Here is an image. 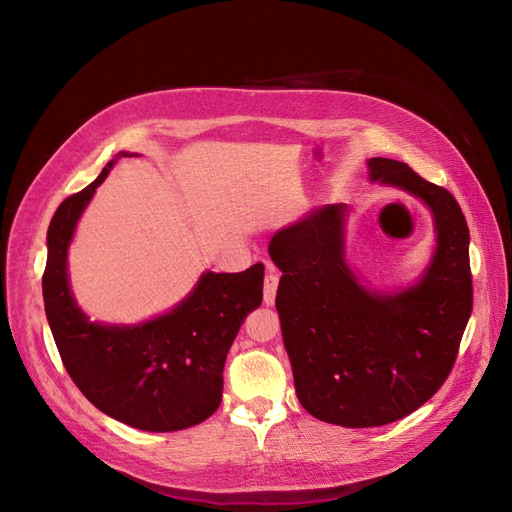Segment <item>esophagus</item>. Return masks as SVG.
<instances>
[{"mask_svg": "<svg viewBox=\"0 0 512 512\" xmlns=\"http://www.w3.org/2000/svg\"><path fill=\"white\" fill-rule=\"evenodd\" d=\"M277 284H280V275L275 273V269L273 267H269V273L265 275V303L267 305H273V301H275V292H277Z\"/></svg>", "mask_w": 512, "mask_h": 512, "instance_id": "34e87169", "label": "esophagus"}]
</instances>
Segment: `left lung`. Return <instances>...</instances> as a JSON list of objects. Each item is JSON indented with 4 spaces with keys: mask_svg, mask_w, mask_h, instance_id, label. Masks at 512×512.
Returning <instances> with one entry per match:
<instances>
[{
    "mask_svg": "<svg viewBox=\"0 0 512 512\" xmlns=\"http://www.w3.org/2000/svg\"><path fill=\"white\" fill-rule=\"evenodd\" d=\"M369 179L423 198L438 250L423 280L369 292L344 260L346 205H324L269 243L284 273L275 307L301 406L342 427L399 421L451 374L472 314L470 230L455 196L397 160L371 158Z\"/></svg>",
    "mask_w": 512,
    "mask_h": 512,
    "instance_id": "8db88e82",
    "label": "left lung"
}]
</instances>
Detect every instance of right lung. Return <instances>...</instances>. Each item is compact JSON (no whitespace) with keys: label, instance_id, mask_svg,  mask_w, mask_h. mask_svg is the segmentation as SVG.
<instances>
[{"label":"right lung","instance_id":"1","mask_svg":"<svg viewBox=\"0 0 512 512\" xmlns=\"http://www.w3.org/2000/svg\"><path fill=\"white\" fill-rule=\"evenodd\" d=\"M111 166L53 215L42 275L44 312L72 382L98 410L143 431L192 427L220 406L226 354L247 314L262 303L265 265L256 262L241 273L209 271L173 312L138 327L89 322L70 294L66 258L74 226Z\"/></svg>","mask_w":512,"mask_h":512}]
</instances>
